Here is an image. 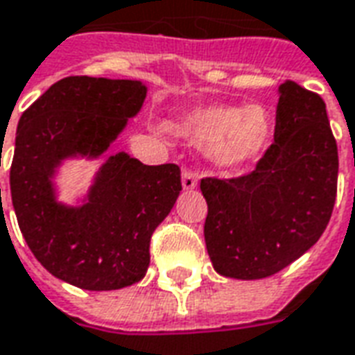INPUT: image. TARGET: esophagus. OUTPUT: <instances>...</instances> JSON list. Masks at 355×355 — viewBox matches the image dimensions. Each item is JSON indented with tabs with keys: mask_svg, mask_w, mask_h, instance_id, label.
I'll use <instances>...</instances> for the list:
<instances>
[{
	"mask_svg": "<svg viewBox=\"0 0 355 355\" xmlns=\"http://www.w3.org/2000/svg\"><path fill=\"white\" fill-rule=\"evenodd\" d=\"M196 183H198V175H196V172L185 168L183 174H181V185H183V189H194L196 187Z\"/></svg>",
	"mask_w": 355,
	"mask_h": 355,
	"instance_id": "obj_1",
	"label": "esophagus"
}]
</instances>
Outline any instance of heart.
<instances>
[{"label":"heart","instance_id":"obj_1","mask_svg":"<svg viewBox=\"0 0 355 355\" xmlns=\"http://www.w3.org/2000/svg\"><path fill=\"white\" fill-rule=\"evenodd\" d=\"M273 129L269 112L260 105L241 108L207 106L181 121V135L191 142L211 146L213 159L223 166L249 161L266 146Z\"/></svg>","mask_w":355,"mask_h":355}]
</instances>
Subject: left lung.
<instances>
[{"label":"left lung","mask_w":355,"mask_h":355,"mask_svg":"<svg viewBox=\"0 0 355 355\" xmlns=\"http://www.w3.org/2000/svg\"><path fill=\"white\" fill-rule=\"evenodd\" d=\"M275 142L252 172L204 178L207 254L217 273L263 279L307 252L331 218L339 153L326 103L292 80L279 87Z\"/></svg>","instance_id":"left-lung-1"}]
</instances>
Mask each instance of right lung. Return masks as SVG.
<instances>
[{"label": "right lung", "instance_id": "add662e5", "mask_svg": "<svg viewBox=\"0 0 355 355\" xmlns=\"http://www.w3.org/2000/svg\"><path fill=\"white\" fill-rule=\"evenodd\" d=\"M144 98L146 86L137 80L67 76L24 112L16 129L10 196L20 232L42 268L78 288L101 292L142 281L151 236L181 191L178 164L148 166L116 153L84 206L55 202L58 164L105 153Z\"/></svg>", "mask_w": 355, "mask_h": 355}]
</instances>
